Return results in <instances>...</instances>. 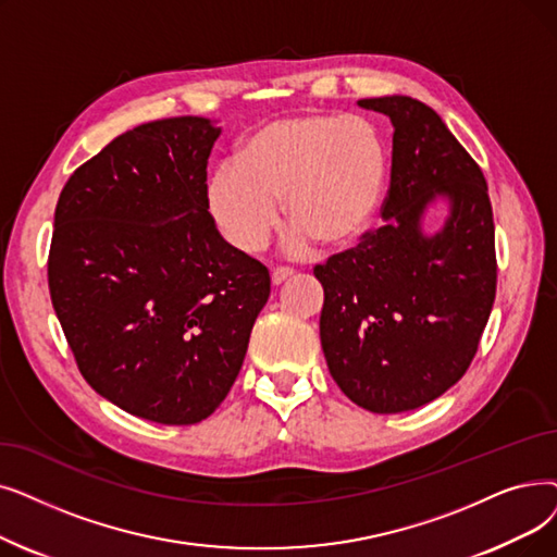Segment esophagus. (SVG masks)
Returning <instances> with one entry per match:
<instances>
[{
    "label": "esophagus",
    "mask_w": 557,
    "mask_h": 557,
    "mask_svg": "<svg viewBox=\"0 0 557 557\" xmlns=\"http://www.w3.org/2000/svg\"><path fill=\"white\" fill-rule=\"evenodd\" d=\"M296 273L292 271V269H275L273 273H271V282L275 284V286H280V284H284L288 277H294Z\"/></svg>",
    "instance_id": "obj_1"
}]
</instances>
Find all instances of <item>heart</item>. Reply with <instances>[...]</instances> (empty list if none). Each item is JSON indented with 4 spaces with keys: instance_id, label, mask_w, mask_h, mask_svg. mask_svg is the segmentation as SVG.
<instances>
[{
    "instance_id": "obj_1",
    "label": "heart",
    "mask_w": 557,
    "mask_h": 557,
    "mask_svg": "<svg viewBox=\"0 0 557 557\" xmlns=\"http://www.w3.org/2000/svg\"><path fill=\"white\" fill-rule=\"evenodd\" d=\"M386 177V145L369 117L298 113L255 127L236 163L211 175L207 205L223 236L246 255L269 244L280 202L294 255L311 244L344 250L371 227Z\"/></svg>"
}]
</instances>
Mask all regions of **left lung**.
Segmentation results:
<instances>
[{
  "instance_id": "1",
  "label": "left lung",
  "mask_w": 557,
  "mask_h": 557,
  "mask_svg": "<svg viewBox=\"0 0 557 557\" xmlns=\"http://www.w3.org/2000/svg\"><path fill=\"white\" fill-rule=\"evenodd\" d=\"M394 125L384 225L317 265L321 346L342 392L375 414L428 405L462 377L496 298L485 175L444 120L407 95L359 100ZM444 199L445 225L422 230Z\"/></svg>"
}]
</instances>
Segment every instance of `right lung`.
I'll return each instance as SVG.
<instances>
[{
    "label": "right lung",
    "instance_id": "obj_1",
    "mask_svg": "<svg viewBox=\"0 0 557 557\" xmlns=\"http://www.w3.org/2000/svg\"><path fill=\"white\" fill-rule=\"evenodd\" d=\"M221 132L182 115L120 134L72 173L54 213L47 277L82 375L163 425L200 423L225 400L271 296L265 265L209 213Z\"/></svg>",
    "mask_w": 557,
    "mask_h": 557
}]
</instances>
